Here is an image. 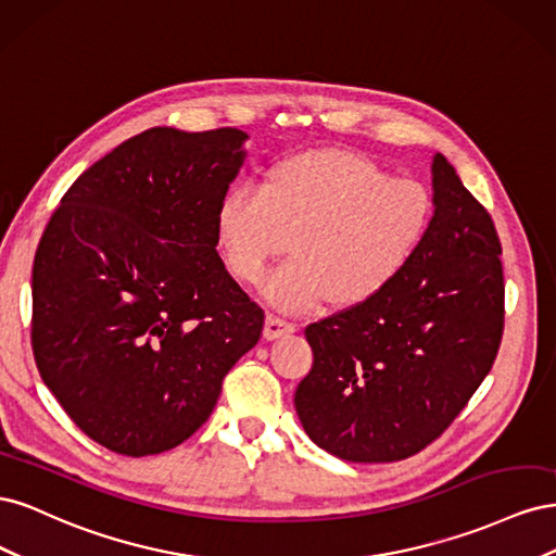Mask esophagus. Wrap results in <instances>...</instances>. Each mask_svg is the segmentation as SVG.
Returning <instances> with one entry per match:
<instances>
[{"instance_id":"esophagus-1","label":"esophagus","mask_w":556,"mask_h":556,"mask_svg":"<svg viewBox=\"0 0 556 556\" xmlns=\"http://www.w3.org/2000/svg\"><path fill=\"white\" fill-rule=\"evenodd\" d=\"M294 331V325L288 323V319H282L274 313L266 315V325H264V339L266 341H276L280 336H288Z\"/></svg>"}]
</instances>
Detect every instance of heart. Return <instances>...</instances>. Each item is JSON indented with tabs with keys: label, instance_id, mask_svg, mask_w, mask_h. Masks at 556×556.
Listing matches in <instances>:
<instances>
[{
	"label": "heart",
	"instance_id": "b5f03b06",
	"mask_svg": "<svg viewBox=\"0 0 556 556\" xmlns=\"http://www.w3.org/2000/svg\"><path fill=\"white\" fill-rule=\"evenodd\" d=\"M431 223L427 185L352 150L317 148L276 162L264 188L233 185L217 204L215 237L229 271L248 285L294 252L264 288L274 306L306 311L329 299L355 308L406 274Z\"/></svg>",
	"mask_w": 556,
	"mask_h": 556
}]
</instances>
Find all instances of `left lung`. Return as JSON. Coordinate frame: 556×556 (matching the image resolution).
I'll use <instances>...</instances> for the list:
<instances>
[{
    "label": "left lung",
    "instance_id": "left-lung-1",
    "mask_svg": "<svg viewBox=\"0 0 556 556\" xmlns=\"http://www.w3.org/2000/svg\"><path fill=\"white\" fill-rule=\"evenodd\" d=\"M433 223L390 290L306 327L294 408L311 441L357 464L399 462L452 425L503 336L501 241L454 166L433 155Z\"/></svg>",
    "mask_w": 556,
    "mask_h": 556
}]
</instances>
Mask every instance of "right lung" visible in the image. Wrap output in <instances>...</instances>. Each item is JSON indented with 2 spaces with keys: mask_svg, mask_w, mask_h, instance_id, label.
<instances>
[{
  "mask_svg": "<svg viewBox=\"0 0 556 556\" xmlns=\"http://www.w3.org/2000/svg\"><path fill=\"white\" fill-rule=\"evenodd\" d=\"M245 139L233 127L146 129L74 180L39 241L37 368L76 427L117 454L188 441L260 341L264 311L215 250Z\"/></svg>",
  "mask_w": 556,
  "mask_h": 556,
  "instance_id": "1",
  "label": "right lung"
}]
</instances>
